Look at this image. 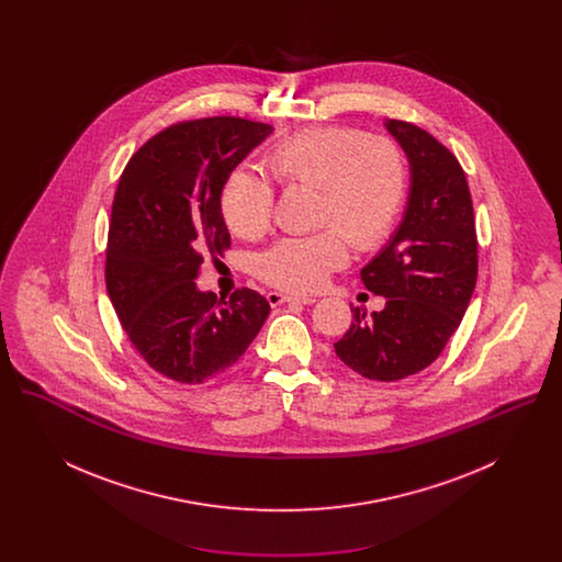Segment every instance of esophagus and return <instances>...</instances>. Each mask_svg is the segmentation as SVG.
<instances>
[{
  "label": "esophagus",
  "instance_id": "1",
  "mask_svg": "<svg viewBox=\"0 0 562 562\" xmlns=\"http://www.w3.org/2000/svg\"><path fill=\"white\" fill-rule=\"evenodd\" d=\"M268 301L271 307H278V305H282V303H301V305H312V303H316L314 296H296V294L278 293V291L268 293Z\"/></svg>",
  "mask_w": 562,
  "mask_h": 562
}]
</instances>
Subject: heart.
<instances>
[{
	"label": "heart",
	"mask_w": 562,
	"mask_h": 562,
	"mask_svg": "<svg viewBox=\"0 0 562 562\" xmlns=\"http://www.w3.org/2000/svg\"><path fill=\"white\" fill-rule=\"evenodd\" d=\"M269 177L284 186L318 188V223L330 225L314 236L284 238L259 259V276L289 293H314L356 250H376L401 216L408 188V166L390 136H369L346 126H314L282 138L266 158ZM273 188L266 177L234 170L221 189L225 225L241 240L261 238L271 225Z\"/></svg>",
	"instance_id": "heart-1"
}]
</instances>
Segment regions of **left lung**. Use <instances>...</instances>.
<instances>
[{
  "label": "left lung",
  "instance_id": "left-lung-1",
  "mask_svg": "<svg viewBox=\"0 0 562 562\" xmlns=\"http://www.w3.org/2000/svg\"><path fill=\"white\" fill-rule=\"evenodd\" d=\"M411 164L401 225L369 266L364 286L385 296L373 318L353 307L335 351L353 373L398 381L429 367L449 344L470 305L479 276V240L465 172L424 128L387 120Z\"/></svg>",
  "mask_w": 562,
  "mask_h": 562
}]
</instances>
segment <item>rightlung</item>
<instances>
[{
    "mask_svg": "<svg viewBox=\"0 0 562 562\" xmlns=\"http://www.w3.org/2000/svg\"><path fill=\"white\" fill-rule=\"evenodd\" d=\"M271 126L202 117L164 128L126 164L109 223L105 284L143 360L179 383H204L238 362L269 316L266 296L229 301L195 286L204 257L229 248L221 189Z\"/></svg>",
    "mask_w": 562,
    "mask_h": 562,
    "instance_id": "obj_1",
    "label": "right lung"
}]
</instances>
